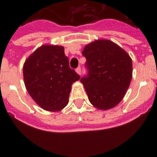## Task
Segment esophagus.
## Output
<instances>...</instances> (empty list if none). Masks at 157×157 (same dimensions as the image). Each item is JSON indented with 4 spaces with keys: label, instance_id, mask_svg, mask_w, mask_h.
<instances>
[{
    "label": "esophagus",
    "instance_id": "34e87169",
    "mask_svg": "<svg viewBox=\"0 0 157 157\" xmlns=\"http://www.w3.org/2000/svg\"><path fill=\"white\" fill-rule=\"evenodd\" d=\"M76 72H77L78 74L79 75H81V67H77V68H76Z\"/></svg>",
    "mask_w": 157,
    "mask_h": 157
}]
</instances>
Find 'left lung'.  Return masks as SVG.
I'll list each match as a JSON object with an SVG mask.
<instances>
[{
	"label": "left lung",
	"mask_w": 157,
	"mask_h": 157,
	"mask_svg": "<svg viewBox=\"0 0 157 157\" xmlns=\"http://www.w3.org/2000/svg\"><path fill=\"white\" fill-rule=\"evenodd\" d=\"M88 75L81 78L89 101L100 110L114 108L125 96L132 78V59L110 40H96L84 47Z\"/></svg>",
	"instance_id": "left-lung-1"
}]
</instances>
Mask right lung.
<instances>
[{"label": "right lung", "instance_id": "right-lung-1", "mask_svg": "<svg viewBox=\"0 0 157 157\" xmlns=\"http://www.w3.org/2000/svg\"><path fill=\"white\" fill-rule=\"evenodd\" d=\"M25 86L44 110L58 112L68 104L71 85L80 76L70 68L61 45H43L23 64Z\"/></svg>", "mask_w": 157, "mask_h": 157}]
</instances>
